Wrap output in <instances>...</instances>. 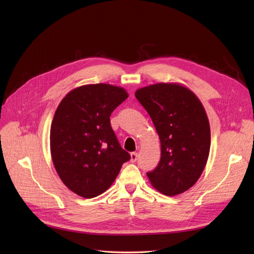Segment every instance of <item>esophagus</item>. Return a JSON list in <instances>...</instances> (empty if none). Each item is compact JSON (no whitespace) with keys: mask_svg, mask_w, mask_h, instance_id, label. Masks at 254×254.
<instances>
[{"mask_svg":"<svg viewBox=\"0 0 254 254\" xmlns=\"http://www.w3.org/2000/svg\"><path fill=\"white\" fill-rule=\"evenodd\" d=\"M136 160H137V153L136 152H131V153H130V161H131L132 163H134Z\"/></svg>","mask_w":254,"mask_h":254,"instance_id":"esophagus-1","label":"esophagus"}]
</instances>
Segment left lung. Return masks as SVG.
<instances>
[{"instance_id": "obj_1", "label": "left lung", "mask_w": 254, "mask_h": 254, "mask_svg": "<svg viewBox=\"0 0 254 254\" xmlns=\"http://www.w3.org/2000/svg\"><path fill=\"white\" fill-rule=\"evenodd\" d=\"M161 143L158 166L147 173L151 186L166 196L190 189L200 178L210 153L211 130L201 102L189 88L159 82L137 89Z\"/></svg>"}]
</instances>
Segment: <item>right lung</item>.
<instances>
[{"instance_id": "obj_1", "label": "right lung", "mask_w": 254, "mask_h": 254, "mask_svg": "<svg viewBox=\"0 0 254 254\" xmlns=\"http://www.w3.org/2000/svg\"><path fill=\"white\" fill-rule=\"evenodd\" d=\"M127 97L124 88L84 84L68 92L57 107L50 134L53 164L64 186L78 196L103 194L130 159L110 124L112 111Z\"/></svg>"}]
</instances>
